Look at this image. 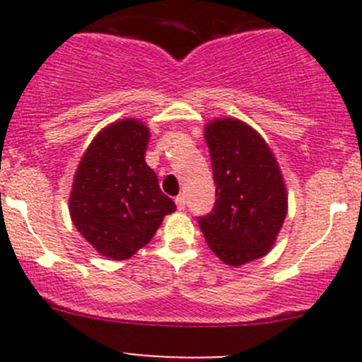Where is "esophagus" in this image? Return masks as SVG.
<instances>
[{"label":"esophagus","mask_w":362,"mask_h":362,"mask_svg":"<svg viewBox=\"0 0 362 362\" xmlns=\"http://www.w3.org/2000/svg\"><path fill=\"white\" fill-rule=\"evenodd\" d=\"M175 203H177V208L178 210H185V198L184 196H177V198H175Z\"/></svg>","instance_id":"esophagus-1"}]
</instances>
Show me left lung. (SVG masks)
Returning <instances> with one entry per match:
<instances>
[{
    "label": "left lung",
    "mask_w": 362,
    "mask_h": 362,
    "mask_svg": "<svg viewBox=\"0 0 362 362\" xmlns=\"http://www.w3.org/2000/svg\"><path fill=\"white\" fill-rule=\"evenodd\" d=\"M215 180L214 210L198 217L208 247L231 266L262 257L287 215L282 173L257 131L236 119L204 127Z\"/></svg>",
    "instance_id": "1"
}]
</instances>
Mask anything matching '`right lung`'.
Listing matches in <instances>:
<instances>
[{"instance_id":"1","label":"right lung","mask_w":362,"mask_h":362,"mask_svg":"<svg viewBox=\"0 0 362 362\" xmlns=\"http://www.w3.org/2000/svg\"><path fill=\"white\" fill-rule=\"evenodd\" d=\"M148 136V127L136 119L110 124L89 145L73 180V224L113 261L147 245L164 215L177 210L145 163Z\"/></svg>"}]
</instances>
